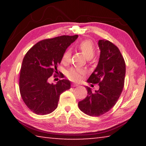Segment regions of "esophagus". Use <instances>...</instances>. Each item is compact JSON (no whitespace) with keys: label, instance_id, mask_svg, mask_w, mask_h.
Returning <instances> with one entry per match:
<instances>
[{"label":"esophagus","instance_id":"1","mask_svg":"<svg viewBox=\"0 0 146 146\" xmlns=\"http://www.w3.org/2000/svg\"><path fill=\"white\" fill-rule=\"evenodd\" d=\"M72 86L73 87H76V86H78V85L77 84H73Z\"/></svg>","mask_w":146,"mask_h":146}]
</instances>
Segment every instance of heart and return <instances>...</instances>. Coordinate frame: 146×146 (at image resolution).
<instances>
[{
  "instance_id": "b5f03b06",
  "label": "heart",
  "mask_w": 146,
  "mask_h": 146,
  "mask_svg": "<svg viewBox=\"0 0 146 146\" xmlns=\"http://www.w3.org/2000/svg\"><path fill=\"white\" fill-rule=\"evenodd\" d=\"M78 48L87 58H91L95 55V46L93 42L90 40H84L80 42L78 44ZM70 51L66 50L63 54L62 60L64 63H68L70 61ZM85 73L86 71L82 68H72L66 72V76L70 80L78 82L82 80Z\"/></svg>"
}]
</instances>
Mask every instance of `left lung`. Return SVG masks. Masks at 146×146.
Segmentation results:
<instances>
[{
    "label": "left lung",
    "mask_w": 146,
    "mask_h": 146,
    "mask_svg": "<svg viewBox=\"0 0 146 146\" xmlns=\"http://www.w3.org/2000/svg\"><path fill=\"white\" fill-rule=\"evenodd\" d=\"M100 55L97 67L88 82L98 84L99 90L93 93L86 87L88 96L78 102L85 114L98 117L109 111L119 98L124 86L125 63L119 49L111 42L100 40Z\"/></svg>",
    "instance_id": "obj_1"
}]
</instances>
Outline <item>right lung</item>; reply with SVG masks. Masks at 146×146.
Masks as SVG:
<instances>
[{"instance_id": "obj_1", "label": "right lung", "mask_w": 146, "mask_h": 146, "mask_svg": "<svg viewBox=\"0 0 146 146\" xmlns=\"http://www.w3.org/2000/svg\"><path fill=\"white\" fill-rule=\"evenodd\" d=\"M77 37L75 35L44 39L24 56L19 76L20 93L27 107L35 114L53 112L57 108L60 94L70 89V82L66 79L59 80L56 84L48 81L52 75L57 76L56 68L64 53Z\"/></svg>"}]
</instances>
